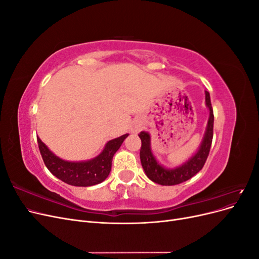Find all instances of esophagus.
I'll list each match as a JSON object with an SVG mask.
<instances>
[{
	"instance_id": "1",
	"label": "esophagus",
	"mask_w": 259,
	"mask_h": 259,
	"mask_svg": "<svg viewBox=\"0 0 259 259\" xmlns=\"http://www.w3.org/2000/svg\"><path fill=\"white\" fill-rule=\"evenodd\" d=\"M138 131V126H135L134 130H133V132H137Z\"/></svg>"
}]
</instances>
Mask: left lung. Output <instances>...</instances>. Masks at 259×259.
<instances>
[{
	"instance_id": "1",
	"label": "left lung",
	"mask_w": 259,
	"mask_h": 259,
	"mask_svg": "<svg viewBox=\"0 0 259 259\" xmlns=\"http://www.w3.org/2000/svg\"><path fill=\"white\" fill-rule=\"evenodd\" d=\"M205 104L209 110V117L206 125L205 134L202 139V143L190 159H188L182 165L174 168H167L156 161L155 156L151 151L150 135L147 132H140L138 135L142 139V148H140V161L147 177L153 183L162 186H174L182 184L190 179L204 166L205 161L209 153V149L213 140V127H214V113L210 104L209 93L205 91Z\"/></svg>"
}]
</instances>
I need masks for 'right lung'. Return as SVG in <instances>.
I'll use <instances>...</instances> for the list:
<instances>
[{
    "label": "right lung",
    "mask_w": 259,
    "mask_h": 259,
    "mask_svg": "<svg viewBox=\"0 0 259 259\" xmlns=\"http://www.w3.org/2000/svg\"><path fill=\"white\" fill-rule=\"evenodd\" d=\"M127 136L128 134H125L109 140L96 158L80 162H70L58 158L38 137L37 144L45 165L54 176L68 185L90 187L103 183L108 177L111 170L113 155Z\"/></svg>",
    "instance_id": "1"
}]
</instances>
